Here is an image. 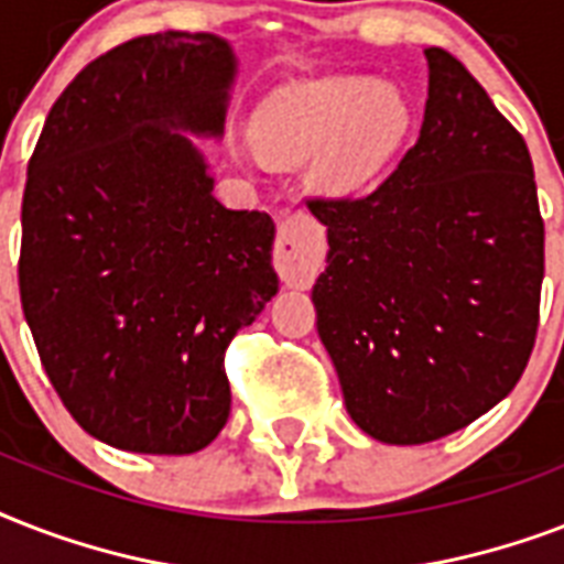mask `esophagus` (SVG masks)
<instances>
[{
    "label": "esophagus",
    "mask_w": 564,
    "mask_h": 564,
    "mask_svg": "<svg viewBox=\"0 0 564 564\" xmlns=\"http://www.w3.org/2000/svg\"><path fill=\"white\" fill-rule=\"evenodd\" d=\"M274 269L286 286H310L322 269V242L299 228V219H283L274 239Z\"/></svg>",
    "instance_id": "obj_1"
}]
</instances>
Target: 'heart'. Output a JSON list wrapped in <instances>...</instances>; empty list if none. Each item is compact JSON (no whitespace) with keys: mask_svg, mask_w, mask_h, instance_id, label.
Here are the masks:
<instances>
[{"mask_svg":"<svg viewBox=\"0 0 564 564\" xmlns=\"http://www.w3.org/2000/svg\"><path fill=\"white\" fill-rule=\"evenodd\" d=\"M412 128V108L392 84L369 75H318L274 90L254 117L260 149L301 161L318 149L313 178L327 193H354L389 166Z\"/></svg>","mask_w":564,"mask_h":564,"instance_id":"heart-1","label":"heart"}]
</instances>
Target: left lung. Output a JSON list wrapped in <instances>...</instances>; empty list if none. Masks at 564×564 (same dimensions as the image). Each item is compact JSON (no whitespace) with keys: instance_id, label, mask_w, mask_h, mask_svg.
I'll return each mask as SVG.
<instances>
[{"instance_id":"left-lung-1","label":"left lung","mask_w":564,"mask_h":564,"mask_svg":"<svg viewBox=\"0 0 564 564\" xmlns=\"http://www.w3.org/2000/svg\"><path fill=\"white\" fill-rule=\"evenodd\" d=\"M419 143L366 198H313L318 336L354 424L424 445L503 401L539 330L544 221L524 137L445 48H424Z\"/></svg>"}]
</instances>
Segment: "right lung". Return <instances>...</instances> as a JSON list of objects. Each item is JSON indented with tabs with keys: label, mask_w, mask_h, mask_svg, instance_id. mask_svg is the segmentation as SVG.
I'll return each instance as SVG.
<instances>
[{
	"label": "right lung",
	"mask_w": 564,
	"mask_h": 564,
	"mask_svg": "<svg viewBox=\"0 0 564 564\" xmlns=\"http://www.w3.org/2000/svg\"><path fill=\"white\" fill-rule=\"evenodd\" d=\"M234 75L216 34L128 40L57 96L29 161L22 313L69 415L119 451L210 445L225 351L278 292L272 216L228 210L181 134L221 137Z\"/></svg>",
	"instance_id": "1"
}]
</instances>
